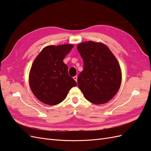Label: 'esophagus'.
I'll use <instances>...</instances> for the list:
<instances>
[{"label":"esophagus","instance_id":"1","mask_svg":"<svg viewBox=\"0 0 151 151\" xmlns=\"http://www.w3.org/2000/svg\"><path fill=\"white\" fill-rule=\"evenodd\" d=\"M73 79H74L75 81L77 82V79H78V77H77V76H75L73 77Z\"/></svg>","mask_w":151,"mask_h":151}]
</instances>
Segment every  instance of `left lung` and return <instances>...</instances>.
<instances>
[{"mask_svg": "<svg viewBox=\"0 0 151 151\" xmlns=\"http://www.w3.org/2000/svg\"><path fill=\"white\" fill-rule=\"evenodd\" d=\"M83 69L78 85L86 99L94 104L107 102L120 88L122 73L116 58L106 45L89 41L78 45Z\"/></svg>", "mask_w": 151, "mask_h": 151, "instance_id": "obj_1", "label": "left lung"}]
</instances>
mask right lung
<instances>
[{
    "instance_id": "obj_1",
    "label": "right lung",
    "mask_w": 151,
    "mask_h": 151,
    "mask_svg": "<svg viewBox=\"0 0 151 151\" xmlns=\"http://www.w3.org/2000/svg\"><path fill=\"white\" fill-rule=\"evenodd\" d=\"M73 47L72 44L49 45L34 60L29 85L34 95L42 102L50 106L58 104L65 99L69 91L77 86L63 62Z\"/></svg>"
}]
</instances>
